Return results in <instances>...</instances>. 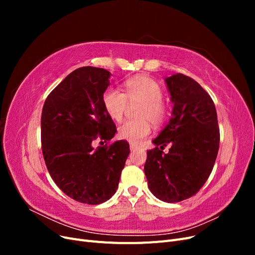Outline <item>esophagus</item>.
Wrapping results in <instances>:
<instances>
[{
    "mask_svg": "<svg viewBox=\"0 0 255 255\" xmlns=\"http://www.w3.org/2000/svg\"><path fill=\"white\" fill-rule=\"evenodd\" d=\"M129 149H130V151H136V150L138 149V146L135 145V144H133V143H130V144H129Z\"/></svg>",
    "mask_w": 255,
    "mask_h": 255,
    "instance_id": "1",
    "label": "esophagus"
}]
</instances>
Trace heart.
I'll return each mask as SVG.
<instances>
[{
	"label": "heart",
	"instance_id": "heart-1",
	"mask_svg": "<svg viewBox=\"0 0 255 255\" xmlns=\"http://www.w3.org/2000/svg\"><path fill=\"white\" fill-rule=\"evenodd\" d=\"M163 88L149 76L137 75L125 83L123 92L118 88H107L102 96L106 114L115 121H121L129 106L136 110L138 120L123 122L118 128V136L123 140L138 144L151 133V124L161 126L169 115L168 104L163 99Z\"/></svg>",
	"mask_w": 255,
	"mask_h": 255
}]
</instances>
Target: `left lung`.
Wrapping results in <instances>:
<instances>
[{
    "label": "left lung",
    "mask_w": 255,
    "mask_h": 255,
    "mask_svg": "<svg viewBox=\"0 0 255 255\" xmlns=\"http://www.w3.org/2000/svg\"><path fill=\"white\" fill-rule=\"evenodd\" d=\"M165 81L173 103L172 117L153 140L155 148L146 151L144 174L152 194L173 203L202 188L217 157L220 133L215 104L199 83L182 73ZM168 143L172 148L165 154Z\"/></svg>",
    "instance_id": "left-lung-1"
}]
</instances>
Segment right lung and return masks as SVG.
<instances>
[{
    "label": "right lung",
    "mask_w": 255,
    "mask_h": 255,
    "mask_svg": "<svg viewBox=\"0 0 255 255\" xmlns=\"http://www.w3.org/2000/svg\"><path fill=\"white\" fill-rule=\"evenodd\" d=\"M110 78L102 68L76 69L51 91L41 114V149L51 177L64 194L91 205L113 197L129 154L126 140L94 146L117 132L102 104Z\"/></svg>",
    "instance_id": "right-lung-1"
}]
</instances>
